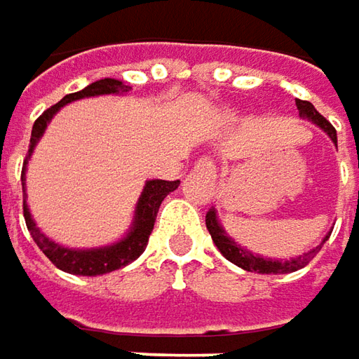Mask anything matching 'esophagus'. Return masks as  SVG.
<instances>
[{"mask_svg":"<svg viewBox=\"0 0 359 359\" xmlns=\"http://www.w3.org/2000/svg\"><path fill=\"white\" fill-rule=\"evenodd\" d=\"M194 169H196V171H202V173H206V175H215V173H217V163H215L210 157H202V159L196 161Z\"/></svg>","mask_w":359,"mask_h":359,"instance_id":"34e87169","label":"esophagus"}]
</instances>
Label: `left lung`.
Returning a JSON list of instances; mask_svg holds the SVG:
<instances>
[{"instance_id":"obj_1","label":"left lung","mask_w":359,"mask_h":359,"mask_svg":"<svg viewBox=\"0 0 359 359\" xmlns=\"http://www.w3.org/2000/svg\"><path fill=\"white\" fill-rule=\"evenodd\" d=\"M296 106H298V114L302 116V118H309L311 122H315L317 126H320V128L331 137V141L337 144V133H335L333 124H331L325 116H320L311 102H306V100H296ZM206 229H208V233H210L215 245L218 247V251H220L229 262H233L235 266L247 269V271H257V273H290V271L304 268V266L319 253L320 247L325 245V241H327L329 235H331V233H327V237L320 241V245H317L315 249H311L309 253H304V255H300V257H294V259H288V262H282V259H268V257H262V255H253L251 251L243 249L241 245L231 241V239L226 237V233L222 231V226L218 224L215 208H210V210L206 212Z\"/></svg>"}]
</instances>
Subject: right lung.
<instances>
[{"mask_svg": "<svg viewBox=\"0 0 359 359\" xmlns=\"http://www.w3.org/2000/svg\"><path fill=\"white\" fill-rule=\"evenodd\" d=\"M130 88L124 86L118 79H100L95 83H90L86 90L77 91V93H69L65 95L63 100L55 106H50L48 110H44L42 114L36 118L34 126H32V137H30V149L28 155L24 159V167H22V190H24V173H26V163L32 155L34 144L42 137L48 120L57 114L59 108H63L65 104L73 102V100H81V97H91V95H104V93H124ZM180 186V180L175 182H165V180H151L147 182L144 190H142L139 204H137V212H135V224L130 229V233L118 241L116 245L110 247H102V249H67L61 247L55 241L46 239L34 224V220L30 217V210L24 202V218H26V226L34 239V243L42 249V253L57 266L59 269H63L67 273H75V276H102L108 271L124 268L130 262H135L144 247L149 243V235L155 226V218L159 212V206L163 202L167 194L173 192ZM26 192V190H24Z\"/></svg>", "mask_w": 359, "mask_h": 359, "instance_id": "add662e5", "label": "right lung"}]
</instances>
